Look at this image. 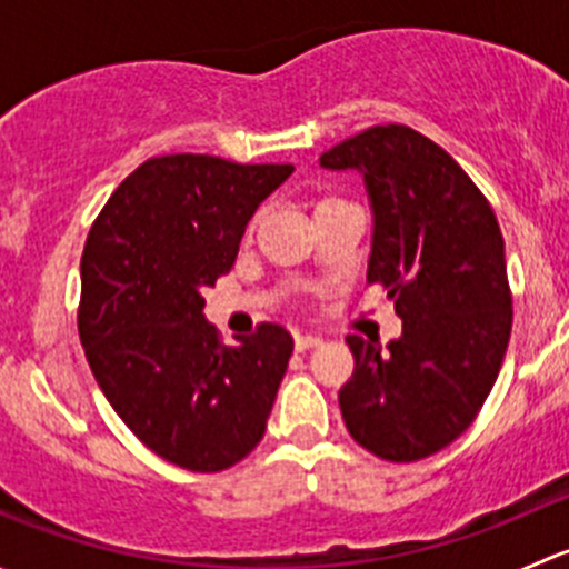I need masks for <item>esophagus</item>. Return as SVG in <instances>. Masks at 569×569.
<instances>
[{
	"label": "esophagus",
	"instance_id": "1",
	"mask_svg": "<svg viewBox=\"0 0 569 569\" xmlns=\"http://www.w3.org/2000/svg\"><path fill=\"white\" fill-rule=\"evenodd\" d=\"M319 343H321V338L319 336H311V332H297V336H295L297 352H306V349L319 347Z\"/></svg>",
	"mask_w": 569,
	"mask_h": 569
}]
</instances>
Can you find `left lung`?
I'll list each match as a JSON object with an SVG mask.
<instances>
[{"label":"left lung","mask_w":569,"mask_h":569,"mask_svg":"<svg viewBox=\"0 0 569 569\" xmlns=\"http://www.w3.org/2000/svg\"><path fill=\"white\" fill-rule=\"evenodd\" d=\"M319 162L363 173L375 209L366 278L401 317L388 349L347 336L355 371L338 391L343 423L380 460H423L473 423L507 355L512 289L496 211L410 126H371Z\"/></svg>","instance_id":"1"}]
</instances>
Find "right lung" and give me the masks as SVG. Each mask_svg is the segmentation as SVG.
<instances>
[{
	"mask_svg": "<svg viewBox=\"0 0 569 569\" xmlns=\"http://www.w3.org/2000/svg\"><path fill=\"white\" fill-rule=\"evenodd\" d=\"M291 173L209 153L153 157L123 178L84 242L77 325L96 382L153 455L192 473L256 449L295 349L272 321L226 347L200 297Z\"/></svg>",
	"mask_w": 569,
	"mask_h": 569,
	"instance_id": "obj_1",
	"label": "right lung"
}]
</instances>
